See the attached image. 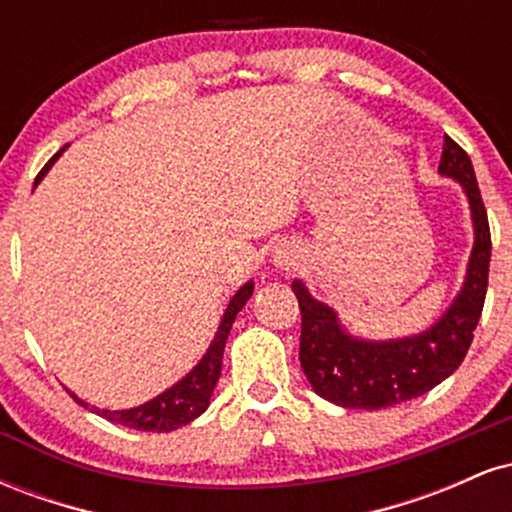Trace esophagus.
<instances>
[{
	"mask_svg": "<svg viewBox=\"0 0 512 512\" xmlns=\"http://www.w3.org/2000/svg\"><path fill=\"white\" fill-rule=\"evenodd\" d=\"M276 262H279V267H289V264H293L289 255H279V257H276Z\"/></svg>",
	"mask_w": 512,
	"mask_h": 512,
	"instance_id": "esophagus-1",
	"label": "esophagus"
}]
</instances>
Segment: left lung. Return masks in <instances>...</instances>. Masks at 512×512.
<instances>
[{"label": "left lung", "mask_w": 512, "mask_h": 512, "mask_svg": "<svg viewBox=\"0 0 512 512\" xmlns=\"http://www.w3.org/2000/svg\"><path fill=\"white\" fill-rule=\"evenodd\" d=\"M438 170L467 192L477 238L460 296L431 330L397 342H361L339 327L334 310L315 301L301 281L291 284L301 308V368L317 395L339 407L387 409L426 395L455 373L472 346L489 286V216L472 161L448 134Z\"/></svg>", "instance_id": "left-lung-1"}]
</instances>
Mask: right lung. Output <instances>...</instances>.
Listing matches in <instances>:
<instances>
[{"label":"right lung","mask_w":512,"mask_h":512,"mask_svg":"<svg viewBox=\"0 0 512 512\" xmlns=\"http://www.w3.org/2000/svg\"><path fill=\"white\" fill-rule=\"evenodd\" d=\"M55 158H52V161H55ZM52 161L43 170H40L38 180L43 178L45 170L52 166ZM252 289H255V284H252V281H248L245 286H240V291L231 298L226 313H223L221 327H219V332H216L209 351L204 354L202 361H199L197 366L180 380L178 385H173L170 390L163 392V395H158L156 399H151V402H146L137 409L108 411V409L93 407V411H96L98 416H103V419L113 421V424H122L127 428H134V431H156V433L173 431V428H180V426L190 424L192 419H197V416L209 407V397H211V392H214L216 380H219V375H221L223 346H226V339H228V334H231V325H233V320H236L238 310L243 308L245 301L252 296ZM72 397L79 404H84L76 395H72ZM84 407H88V404H84Z\"/></svg>","instance_id":"add662e5"}]
</instances>
